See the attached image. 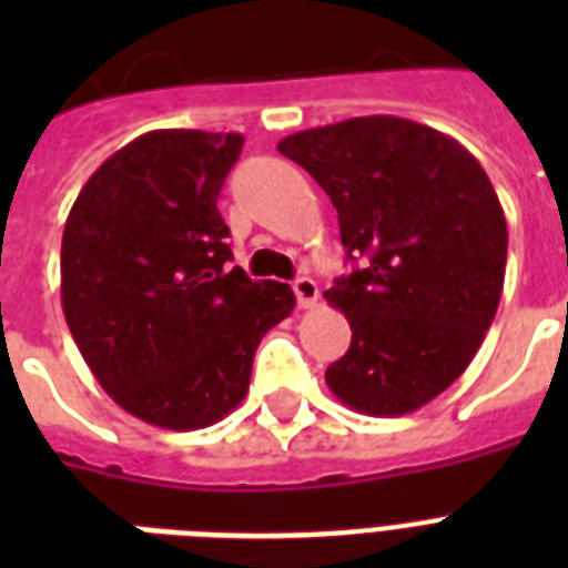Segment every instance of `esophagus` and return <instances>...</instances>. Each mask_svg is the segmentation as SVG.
<instances>
[{
    "mask_svg": "<svg viewBox=\"0 0 568 568\" xmlns=\"http://www.w3.org/2000/svg\"><path fill=\"white\" fill-rule=\"evenodd\" d=\"M294 297H297V306H301V310H312L321 297L318 283H315L312 276H297V280H294Z\"/></svg>",
    "mask_w": 568,
    "mask_h": 568,
    "instance_id": "1",
    "label": "esophagus"
}]
</instances>
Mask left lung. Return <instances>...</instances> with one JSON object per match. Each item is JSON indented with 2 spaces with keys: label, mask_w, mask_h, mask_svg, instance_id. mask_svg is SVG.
<instances>
[{
  "label": "left lung",
  "mask_w": 568,
  "mask_h": 568,
  "mask_svg": "<svg viewBox=\"0 0 568 568\" xmlns=\"http://www.w3.org/2000/svg\"><path fill=\"white\" fill-rule=\"evenodd\" d=\"M276 150L327 191L356 265L324 294L354 329L327 386L356 413H413L466 372L501 301L507 221L493 182L454 138L386 114Z\"/></svg>",
  "instance_id": "8db88e82"
}]
</instances>
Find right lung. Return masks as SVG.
Returning a JSON list of instances; mask_svg holds the SVG:
<instances>
[{
    "mask_svg": "<svg viewBox=\"0 0 568 568\" xmlns=\"http://www.w3.org/2000/svg\"><path fill=\"white\" fill-rule=\"evenodd\" d=\"M241 146L235 132H146L100 164L67 217V327L114 404L155 427L232 413L262 336L294 310L285 283L230 267L217 196Z\"/></svg>",
    "mask_w": 568,
    "mask_h": 568,
    "instance_id": "add662e5",
    "label": "right lung"
}]
</instances>
